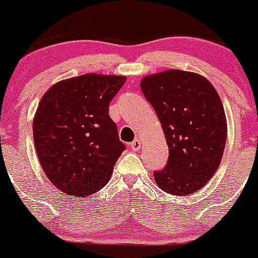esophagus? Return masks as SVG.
I'll use <instances>...</instances> for the list:
<instances>
[{"instance_id": "34e87169", "label": "esophagus", "mask_w": 258, "mask_h": 258, "mask_svg": "<svg viewBox=\"0 0 258 258\" xmlns=\"http://www.w3.org/2000/svg\"><path fill=\"white\" fill-rule=\"evenodd\" d=\"M141 147H142V142L139 141V139H135V141L131 143L132 150H135V152H137V150L141 149Z\"/></svg>"}]
</instances>
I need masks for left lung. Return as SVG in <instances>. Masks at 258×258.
<instances>
[{
	"label": "left lung",
	"instance_id": "left-lung-1",
	"mask_svg": "<svg viewBox=\"0 0 258 258\" xmlns=\"http://www.w3.org/2000/svg\"><path fill=\"white\" fill-rule=\"evenodd\" d=\"M141 88L168 146L166 167L154 172L156 184L168 194L195 193L214 176L226 146L227 119L217 91L205 76L177 69L144 76Z\"/></svg>",
	"mask_w": 258,
	"mask_h": 258
}]
</instances>
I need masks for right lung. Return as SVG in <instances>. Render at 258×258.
I'll use <instances>...</instances> for the list:
<instances>
[{
    "instance_id": "add662e5",
    "label": "right lung",
    "mask_w": 258,
    "mask_h": 258,
    "mask_svg": "<svg viewBox=\"0 0 258 258\" xmlns=\"http://www.w3.org/2000/svg\"><path fill=\"white\" fill-rule=\"evenodd\" d=\"M126 76L85 74L48 88L35 112L32 132L47 178L65 194L87 197L110 179L125 150L109 103Z\"/></svg>"
}]
</instances>
